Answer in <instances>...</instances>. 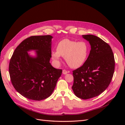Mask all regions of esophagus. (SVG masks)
Wrapping results in <instances>:
<instances>
[{
	"mask_svg": "<svg viewBox=\"0 0 125 125\" xmlns=\"http://www.w3.org/2000/svg\"><path fill=\"white\" fill-rule=\"evenodd\" d=\"M68 73H69V71H67V70H65V69H63V70H62V73L64 74H67Z\"/></svg>",
	"mask_w": 125,
	"mask_h": 125,
	"instance_id": "esophagus-1",
	"label": "esophagus"
}]
</instances>
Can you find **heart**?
Segmentation results:
<instances>
[{"label": "heart", "instance_id": "b5f03b06", "mask_svg": "<svg viewBox=\"0 0 125 125\" xmlns=\"http://www.w3.org/2000/svg\"><path fill=\"white\" fill-rule=\"evenodd\" d=\"M89 45L85 41L78 42L68 39H63L57 45L56 50L52 51L51 57L56 65L64 57L70 67L77 68L83 65L89 53Z\"/></svg>", "mask_w": 125, "mask_h": 125}]
</instances>
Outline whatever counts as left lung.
Masks as SVG:
<instances>
[{
  "instance_id": "obj_1",
  "label": "left lung",
  "mask_w": 125,
  "mask_h": 125,
  "mask_svg": "<svg viewBox=\"0 0 125 125\" xmlns=\"http://www.w3.org/2000/svg\"><path fill=\"white\" fill-rule=\"evenodd\" d=\"M91 50L81 67L73 70L72 89L78 97L83 100L99 95L110 84L115 70V59L109 45L99 37L84 35Z\"/></svg>"
}]
</instances>
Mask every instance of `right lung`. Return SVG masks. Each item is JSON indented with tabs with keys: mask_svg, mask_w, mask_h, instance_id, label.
<instances>
[{
	"mask_svg": "<svg viewBox=\"0 0 125 125\" xmlns=\"http://www.w3.org/2000/svg\"><path fill=\"white\" fill-rule=\"evenodd\" d=\"M52 38L50 35L30 36L18 45L10 59L11 83L18 92L29 100L41 101L50 96L61 76L62 70L50 62ZM31 50L36 51L35 58L28 54Z\"/></svg>",
	"mask_w": 125,
	"mask_h": 125,
	"instance_id": "1",
	"label": "right lung"
}]
</instances>
